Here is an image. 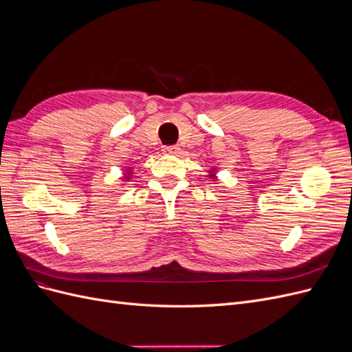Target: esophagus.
I'll use <instances>...</instances> for the list:
<instances>
[{
    "mask_svg": "<svg viewBox=\"0 0 352 352\" xmlns=\"http://www.w3.org/2000/svg\"><path fill=\"white\" fill-rule=\"evenodd\" d=\"M179 151H180V148L177 145L163 146V154H166V155H176V154H179Z\"/></svg>",
    "mask_w": 352,
    "mask_h": 352,
    "instance_id": "1",
    "label": "esophagus"
}]
</instances>
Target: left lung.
Here are the masks:
<instances>
[{
	"instance_id": "left-lung-1",
	"label": "left lung",
	"mask_w": 352,
	"mask_h": 352,
	"mask_svg": "<svg viewBox=\"0 0 352 352\" xmlns=\"http://www.w3.org/2000/svg\"><path fill=\"white\" fill-rule=\"evenodd\" d=\"M216 172H217V170H216L214 167L210 168V175H208V176H210V179H214V180L217 179V176H216Z\"/></svg>"
}]
</instances>
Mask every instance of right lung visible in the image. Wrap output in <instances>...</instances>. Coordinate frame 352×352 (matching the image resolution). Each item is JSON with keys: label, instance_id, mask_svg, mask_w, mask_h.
Here are the masks:
<instances>
[{"label": "right lung", "instance_id": "obj_1", "mask_svg": "<svg viewBox=\"0 0 352 352\" xmlns=\"http://www.w3.org/2000/svg\"><path fill=\"white\" fill-rule=\"evenodd\" d=\"M131 176H132V167H127V170H124V173H123V180H129L131 179Z\"/></svg>", "mask_w": 352, "mask_h": 352}]
</instances>
